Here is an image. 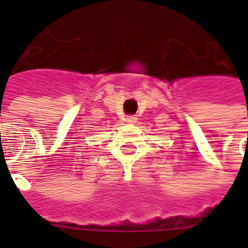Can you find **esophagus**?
Returning <instances> with one entry per match:
<instances>
[{
    "mask_svg": "<svg viewBox=\"0 0 248 248\" xmlns=\"http://www.w3.org/2000/svg\"><path fill=\"white\" fill-rule=\"evenodd\" d=\"M136 120H138V117L136 116H128L127 118H126V121H127L128 124H135Z\"/></svg>",
    "mask_w": 248,
    "mask_h": 248,
    "instance_id": "obj_1",
    "label": "esophagus"
}]
</instances>
